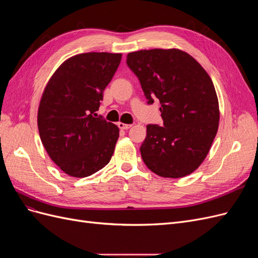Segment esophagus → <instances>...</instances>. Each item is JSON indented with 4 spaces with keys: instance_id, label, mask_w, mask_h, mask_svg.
Returning <instances> with one entry per match:
<instances>
[{
    "instance_id": "1",
    "label": "esophagus",
    "mask_w": 258,
    "mask_h": 258,
    "mask_svg": "<svg viewBox=\"0 0 258 258\" xmlns=\"http://www.w3.org/2000/svg\"><path fill=\"white\" fill-rule=\"evenodd\" d=\"M132 126V124H129V123H123V122H118V127L122 130H128L130 127Z\"/></svg>"
}]
</instances>
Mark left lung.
I'll use <instances>...</instances> for the list:
<instances>
[{
  "label": "left lung",
  "mask_w": 258,
  "mask_h": 258,
  "mask_svg": "<svg viewBox=\"0 0 258 258\" xmlns=\"http://www.w3.org/2000/svg\"><path fill=\"white\" fill-rule=\"evenodd\" d=\"M127 66L141 84L147 104L160 101L162 127L147 124L140 147L146 167L163 177L194 172L205 160L218 129L220 110L212 80L179 49L130 52Z\"/></svg>",
  "instance_id": "obj_1"
}]
</instances>
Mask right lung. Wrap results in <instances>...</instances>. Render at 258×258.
Here are the masks:
<instances>
[{
    "mask_svg": "<svg viewBox=\"0 0 258 258\" xmlns=\"http://www.w3.org/2000/svg\"><path fill=\"white\" fill-rule=\"evenodd\" d=\"M120 60L121 53L76 54L58 68L43 92L38 132L51 160L69 175L89 176L112 158L119 129L96 112Z\"/></svg>",
    "mask_w": 258,
    "mask_h": 258,
    "instance_id": "obj_1",
    "label": "right lung"
}]
</instances>
